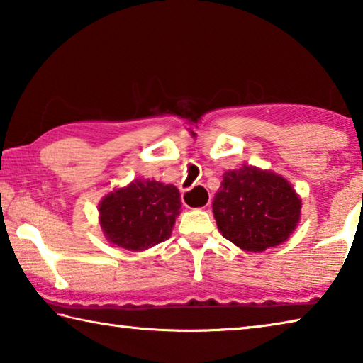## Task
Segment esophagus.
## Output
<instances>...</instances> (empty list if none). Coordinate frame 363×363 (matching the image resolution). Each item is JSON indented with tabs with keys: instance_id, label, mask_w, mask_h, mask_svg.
Masks as SVG:
<instances>
[{
	"instance_id": "1",
	"label": "esophagus",
	"mask_w": 363,
	"mask_h": 363,
	"mask_svg": "<svg viewBox=\"0 0 363 363\" xmlns=\"http://www.w3.org/2000/svg\"><path fill=\"white\" fill-rule=\"evenodd\" d=\"M189 192H190V190H187V192H184V205H186V206H187V194H189ZM206 205H208V203H206ZM206 205H205V206H206Z\"/></svg>"
}]
</instances>
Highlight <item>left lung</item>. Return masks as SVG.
<instances>
[{
  "instance_id": "1",
  "label": "left lung",
  "mask_w": 363,
  "mask_h": 363,
  "mask_svg": "<svg viewBox=\"0 0 363 363\" xmlns=\"http://www.w3.org/2000/svg\"><path fill=\"white\" fill-rule=\"evenodd\" d=\"M303 201L284 176L243 164L223 174L213 213L223 237L250 253L281 245L299 224Z\"/></svg>"
}]
</instances>
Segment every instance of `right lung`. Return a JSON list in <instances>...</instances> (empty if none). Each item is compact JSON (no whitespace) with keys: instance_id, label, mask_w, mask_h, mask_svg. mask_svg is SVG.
Returning <instances> with one entry per match:
<instances>
[{"instance_id":"obj_1","label":"right lung","mask_w":363,"mask_h":363,"mask_svg":"<svg viewBox=\"0 0 363 363\" xmlns=\"http://www.w3.org/2000/svg\"><path fill=\"white\" fill-rule=\"evenodd\" d=\"M181 194L173 184L134 179L99 201V224L107 240L130 251H144L168 240L181 213Z\"/></svg>"}]
</instances>
